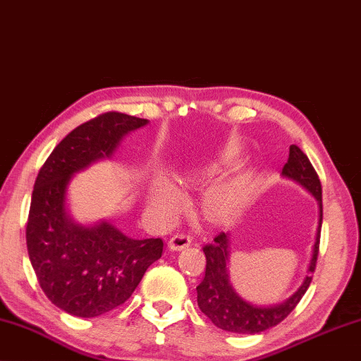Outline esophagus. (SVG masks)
Returning <instances> with one entry per match:
<instances>
[{"instance_id": "34e87169", "label": "esophagus", "mask_w": 361, "mask_h": 361, "mask_svg": "<svg viewBox=\"0 0 361 361\" xmlns=\"http://www.w3.org/2000/svg\"><path fill=\"white\" fill-rule=\"evenodd\" d=\"M191 240H192V237L188 235V233H176V235L170 238L169 248L173 252H180V250H183V248L190 247Z\"/></svg>"}]
</instances>
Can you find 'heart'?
<instances>
[{"label": "heart", "mask_w": 361, "mask_h": 361, "mask_svg": "<svg viewBox=\"0 0 361 361\" xmlns=\"http://www.w3.org/2000/svg\"><path fill=\"white\" fill-rule=\"evenodd\" d=\"M181 202V195L169 180L159 178L152 186L149 196V206L159 214L173 212ZM243 202V192L237 183H226L207 196L204 202V212L211 219H222L235 212Z\"/></svg>", "instance_id": "obj_1"}]
</instances>
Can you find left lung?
<instances>
[{"instance_id": "1", "label": "left lung", "mask_w": 361, "mask_h": 361, "mask_svg": "<svg viewBox=\"0 0 361 361\" xmlns=\"http://www.w3.org/2000/svg\"><path fill=\"white\" fill-rule=\"evenodd\" d=\"M281 175L284 178L296 181L302 188H306L316 197L319 204V226L316 232V242H314L312 247V257L311 262H309L307 276L304 278L298 291L281 304L257 306V304L248 302L238 296L229 281V271H227V263H229V233H217L214 242L202 247V252L206 255V271L204 280L200 283L196 291L197 306H200L201 312H204L211 319V322L222 329V331L235 334H260L267 331V329L278 326L293 312V309L298 306V302L301 301V298L312 281L311 273L316 270L322 226L321 180H319L307 155L298 145L289 147V157L283 166Z\"/></svg>"}]
</instances>
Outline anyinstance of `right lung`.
I'll return each instance as SVG.
<instances>
[{"label":"right lung","instance_id":"obj_1","mask_svg":"<svg viewBox=\"0 0 361 361\" xmlns=\"http://www.w3.org/2000/svg\"><path fill=\"white\" fill-rule=\"evenodd\" d=\"M147 119L116 113L78 126L55 147L34 183L26 226L29 260L50 301L77 317H98L124 304L164 252L161 238L135 240L111 222L77 224L67 212L73 175L111 159Z\"/></svg>","mask_w":361,"mask_h":361}]
</instances>
